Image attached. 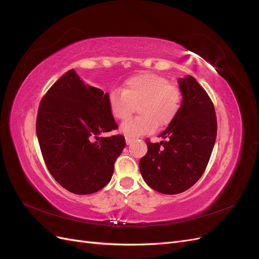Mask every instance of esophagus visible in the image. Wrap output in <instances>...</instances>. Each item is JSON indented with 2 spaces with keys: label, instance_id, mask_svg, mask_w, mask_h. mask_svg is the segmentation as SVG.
<instances>
[{
  "label": "esophagus",
  "instance_id": "obj_1",
  "mask_svg": "<svg viewBox=\"0 0 259 259\" xmlns=\"http://www.w3.org/2000/svg\"><path fill=\"white\" fill-rule=\"evenodd\" d=\"M135 138L132 137V136H125V142H126L127 145H131L133 142H134Z\"/></svg>",
  "mask_w": 259,
  "mask_h": 259
}]
</instances>
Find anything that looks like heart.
<instances>
[{"instance_id":"b5f03b06","label":"heart","mask_w":259,"mask_h":259,"mask_svg":"<svg viewBox=\"0 0 259 259\" xmlns=\"http://www.w3.org/2000/svg\"><path fill=\"white\" fill-rule=\"evenodd\" d=\"M182 104V91L166 77L154 73L132 76L124 83L122 92L112 91L108 95L110 113L116 120H126L138 106L142 115L121 126L124 134L132 137L148 134L156 126H167L176 119Z\"/></svg>"}]
</instances>
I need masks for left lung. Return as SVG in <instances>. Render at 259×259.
I'll return each instance as SVG.
<instances>
[{"mask_svg": "<svg viewBox=\"0 0 259 259\" xmlns=\"http://www.w3.org/2000/svg\"><path fill=\"white\" fill-rule=\"evenodd\" d=\"M183 104L176 119L160 135L161 143L146 140L148 151L139 169L149 187L177 194L198 182L207 166L217 134L213 103L191 75L179 79Z\"/></svg>", "mask_w": 259, "mask_h": 259, "instance_id": "8db88e82", "label": "left lung"}]
</instances>
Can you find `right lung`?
<instances>
[{
  "label": "right lung",
  "mask_w": 259,
  "mask_h": 259,
  "mask_svg": "<svg viewBox=\"0 0 259 259\" xmlns=\"http://www.w3.org/2000/svg\"><path fill=\"white\" fill-rule=\"evenodd\" d=\"M108 93L85 84L73 69L43 96L36 136L44 162L56 182L75 194H92L110 182L125 147L122 135L99 137L117 128Z\"/></svg>",
  "instance_id": "1"
}]
</instances>
